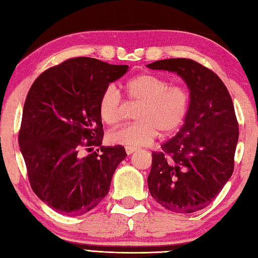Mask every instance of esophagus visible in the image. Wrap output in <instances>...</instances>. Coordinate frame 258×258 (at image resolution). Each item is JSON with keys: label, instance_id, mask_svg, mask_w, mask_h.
Masks as SVG:
<instances>
[{"label": "esophagus", "instance_id": "obj_1", "mask_svg": "<svg viewBox=\"0 0 258 258\" xmlns=\"http://www.w3.org/2000/svg\"><path fill=\"white\" fill-rule=\"evenodd\" d=\"M135 151H138V149H135V147H131V146H126L125 147V152L127 153V154H132V153H134Z\"/></svg>", "mask_w": 258, "mask_h": 258}]
</instances>
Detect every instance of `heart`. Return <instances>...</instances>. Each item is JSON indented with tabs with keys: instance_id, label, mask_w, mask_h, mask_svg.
Here are the masks:
<instances>
[{
	"instance_id": "heart-1",
	"label": "heart",
	"mask_w": 258,
	"mask_h": 258,
	"mask_svg": "<svg viewBox=\"0 0 258 258\" xmlns=\"http://www.w3.org/2000/svg\"><path fill=\"white\" fill-rule=\"evenodd\" d=\"M128 101L140 103L134 123L108 133L112 144L131 147L152 143L158 133L171 135L183 124L187 114L188 95L183 86L169 85L168 81L150 73L136 75L125 84ZM124 102L116 87L107 86L98 101V113L104 123L115 124L122 117Z\"/></svg>"
}]
</instances>
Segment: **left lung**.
Masks as SVG:
<instances>
[{"label":"left lung","mask_w":258,"mask_h":258,"mask_svg":"<svg viewBox=\"0 0 258 258\" xmlns=\"http://www.w3.org/2000/svg\"><path fill=\"white\" fill-rule=\"evenodd\" d=\"M146 67L176 73L189 90L182 128L161 146V152L152 153L150 193L175 213L203 210L234 171L238 123L232 97L213 71L193 59L167 58Z\"/></svg>","instance_id":"8db88e82"}]
</instances>
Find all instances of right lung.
<instances>
[{
	"mask_svg": "<svg viewBox=\"0 0 258 258\" xmlns=\"http://www.w3.org/2000/svg\"><path fill=\"white\" fill-rule=\"evenodd\" d=\"M127 71V65L73 57L44 71L27 93L20 150L33 191L54 211L79 216L107 195L126 152L122 145L102 146L98 101ZM92 146L101 152L81 154Z\"/></svg>",
	"mask_w": 258,
	"mask_h": 258,
	"instance_id": "right-lung-1",
	"label": "right lung"
}]
</instances>
